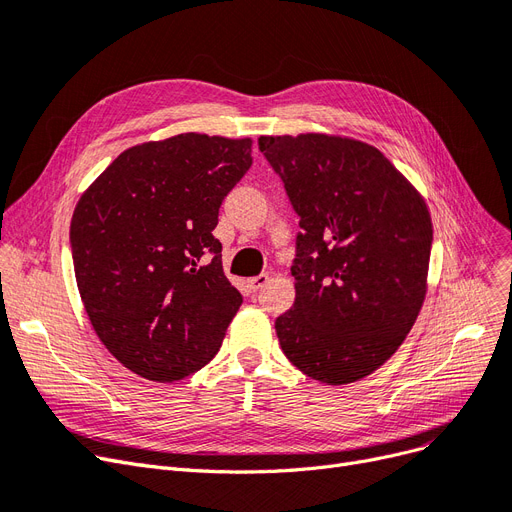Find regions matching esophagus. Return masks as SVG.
Here are the masks:
<instances>
[{
	"label": "esophagus",
	"mask_w": 512,
	"mask_h": 512,
	"mask_svg": "<svg viewBox=\"0 0 512 512\" xmlns=\"http://www.w3.org/2000/svg\"><path fill=\"white\" fill-rule=\"evenodd\" d=\"M268 280H270L268 274H259V276H255V278L249 280V287H251L253 291H259V289H263V287L268 285Z\"/></svg>",
	"instance_id": "obj_1"
}]
</instances>
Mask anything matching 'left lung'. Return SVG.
<instances>
[{"mask_svg":"<svg viewBox=\"0 0 512 512\" xmlns=\"http://www.w3.org/2000/svg\"><path fill=\"white\" fill-rule=\"evenodd\" d=\"M299 217L295 304L276 318L289 361L342 386L399 350L426 297L432 221L424 198L367 143L259 137Z\"/></svg>","mask_w":512,"mask_h":512,"instance_id":"left-lung-1","label":"left lung"}]
</instances>
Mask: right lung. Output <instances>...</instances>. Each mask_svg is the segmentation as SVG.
Returning a JSON list of instances; mask_svg holds the SVG:
<instances>
[{
  "label": "right lung",
  "instance_id": "add662e5",
  "mask_svg": "<svg viewBox=\"0 0 512 512\" xmlns=\"http://www.w3.org/2000/svg\"><path fill=\"white\" fill-rule=\"evenodd\" d=\"M251 143L185 132L135 145L75 206L71 255L92 329L145 380L202 369L242 304L213 230L253 164Z\"/></svg>",
  "mask_w": 512,
  "mask_h": 512
}]
</instances>
